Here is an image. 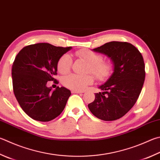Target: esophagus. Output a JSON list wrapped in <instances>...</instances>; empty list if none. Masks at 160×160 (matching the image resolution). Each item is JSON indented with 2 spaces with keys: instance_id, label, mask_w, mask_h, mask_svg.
<instances>
[{
  "instance_id": "34e87169",
  "label": "esophagus",
  "mask_w": 160,
  "mask_h": 160,
  "mask_svg": "<svg viewBox=\"0 0 160 160\" xmlns=\"http://www.w3.org/2000/svg\"><path fill=\"white\" fill-rule=\"evenodd\" d=\"M72 94H82L83 91H78V90H71Z\"/></svg>"
}]
</instances>
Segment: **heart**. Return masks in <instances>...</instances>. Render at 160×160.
Instances as JSON below:
<instances>
[{
	"mask_svg": "<svg viewBox=\"0 0 160 160\" xmlns=\"http://www.w3.org/2000/svg\"><path fill=\"white\" fill-rule=\"evenodd\" d=\"M78 57L85 60L89 63L88 71L97 78L98 80H105L110 77L112 71V64L108 61H103L101 54L92 50H81L75 52ZM72 59L68 54H63L57 63V70L60 73L65 74L70 71ZM94 82V77L92 75H79L70 74L62 79L63 85L73 90H83L88 85Z\"/></svg>",
	"mask_w": 160,
	"mask_h": 160,
	"instance_id": "1",
	"label": "heart"
}]
</instances>
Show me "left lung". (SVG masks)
Masks as SVG:
<instances>
[{
    "label": "left lung",
    "instance_id": "1",
    "mask_svg": "<svg viewBox=\"0 0 160 160\" xmlns=\"http://www.w3.org/2000/svg\"><path fill=\"white\" fill-rule=\"evenodd\" d=\"M92 50L110 58L114 70L99 87L103 92L96 93L88 108L100 120H118L129 111L140 95L146 76L143 56L135 46L127 42H109Z\"/></svg>",
    "mask_w": 160,
    "mask_h": 160
}]
</instances>
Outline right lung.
I'll use <instances>...</instances> for the list:
<instances>
[{"label": "right lung", "instance_id": "obj_1", "mask_svg": "<svg viewBox=\"0 0 160 160\" xmlns=\"http://www.w3.org/2000/svg\"><path fill=\"white\" fill-rule=\"evenodd\" d=\"M71 48L37 43L26 46L15 57L12 68L14 94L22 110L33 120L49 122L64 109L71 91L63 87L52 91L47 82L56 80L58 62Z\"/></svg>", "mask_w": 160, "mask_h": 160}]
</instances>
